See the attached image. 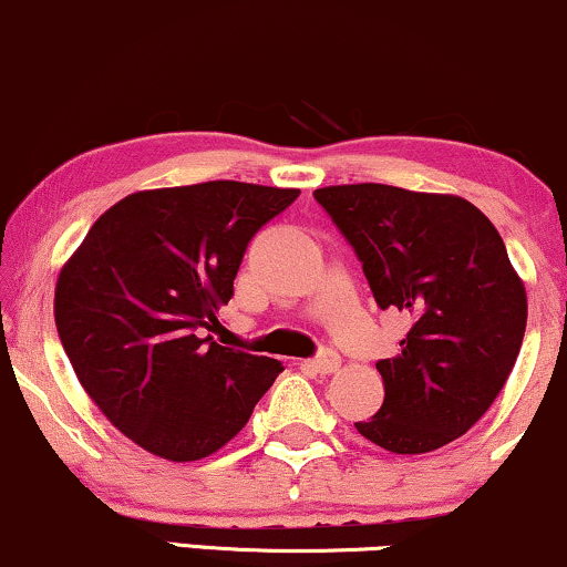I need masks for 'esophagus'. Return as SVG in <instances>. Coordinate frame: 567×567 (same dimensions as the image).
<instances>
[{
  "mask_svg": "<svg viewBox=\"0 0 567 567\" xmlns=\"http://www.w3.org/2000/svg\"><path fill=\"white\" fill-rule=\"evenodd\" d=\"M338 364H341V357H338L336 351H322L320 357L307 359V362H305L307 370L320 372V374H330V372H336V370H338Z\"/></svg>",
  "mask_w": 567,
  "mask_h": 567,
  "instance_id": "obj_1",
  "label": "esophagus"
}]
</instances>
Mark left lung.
Segmentation results:
<instances>
[{
  "label": "left lung",
  "instance_id": "8db88e82",
  "mask_svg": "<svg viewBox=\"0 0 567 567\" xmlns=\"http://www.w3.org/2000/svg\"><path fill=\"white\" fill-rule=\"evenodd\" d=\"M354 247L380 310L411 318L401 354L380 359V411L359 435L391 453L466 435L516 364L526 289L492 220L463 197L391 185L315 189Z\"/></svg>",
  "mask_w": 567,
  "mask_h": 567
}]
</instances>
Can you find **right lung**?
I'll list each match as a JSON object with an SVG mask.
<instances>
[{"label":"right lung","instance_id":"1","mask_svg":"<svg viewBox=\"0 0 567 567\" xmlns=\"http://www.w3.org/2000/svg\"><path fill=\"white\" fill-rule=\"evenodd\" d=\"M297 197L229 179L132 193L59 270V341L85 393L132 443L200 461L245 427L284 372L210 333L249 239Z\"/></svg>","mask_w":567,"mask_h":567}]
</instances>
